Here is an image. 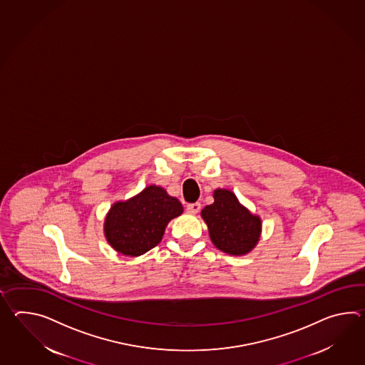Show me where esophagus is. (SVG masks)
Instances as JSON below:
<instances>
[{
	"instance_id": "34e87169",
	"label": "esophagus",
	"mask_w": 365,
	"mask_h": 365,
	"mask_svg": "<svg viewBox=\"0 0 365 365\" xmlns=\"http://www.w3.org/2000/svg\"><path fill=\"white\" fill-rule=\"evenodd\" d=\"M200 208H202L200 202H192V204L187 205V212L191 215H196L197 212L200 211Z\"/></svg>"
}]
</instances>
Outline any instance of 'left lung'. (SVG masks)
I'll return each mask as SVG.
<instances>
[{"instance_id": "left-lung-1", "label": "left lung", "mask_w": 365, "mask_h": 365, "mask_svg": "<svg viewBox=\"0 0 365 365\" xmlns=\"http://www.w3.org/2000/svg\"><path fill=\"white\" fill-rule=\"evenodd\" d=\"M215 202L202 211L213 245L230 255H245L259 241L262 220L238 202L229 190L217 188Z\"/></svg>"}]
</instances>
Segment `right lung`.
<instances>
[{
    "mask_svg": "<svg viewBox=\"0 0 365 365\" xmlns=\"http://www.w3.org/2000/svg\"><path fill=\"white\" fill-rule=\"evenodd\" d=\"M182 212L180 202L165 188L145 187L125 202H113L106 216V240L119 254L143 255L161 242L169 221Z\"/></svg>",
    "mask_w": 365,
    "mask_h": 365,
    "instance_id": "1",
    "label": "right lung"
}]
</instances>
